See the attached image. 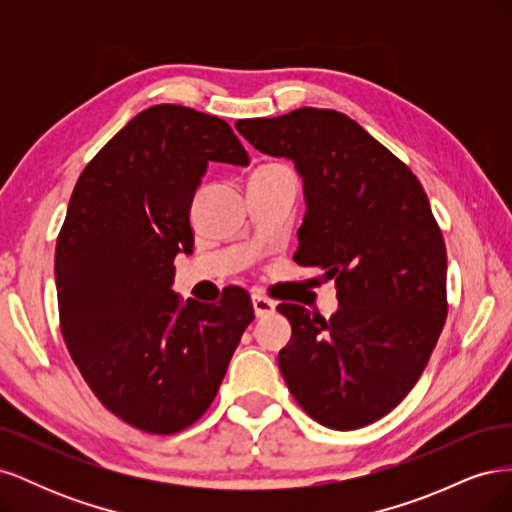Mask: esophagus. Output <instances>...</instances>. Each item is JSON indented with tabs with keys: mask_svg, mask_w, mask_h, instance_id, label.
Instances as JSON below:
<instances>
[{
	"mask_svg": "<svg viewBox=\"0 0 512 512\" xmlns=\"http://www.w3.org/2000/svg\"><path fill=\"white\" fill-rule=\"evenodd\" d=\"M252 305H254L256 318H265V316H271L275 312V303L271 299H267L265 294H260V292L252 294Z\"/></svg>",
	"mask_w": 512,
	"mask_h": 512,
	"instance_id": "1",
	"label": "esophagus"
}]
</instances>
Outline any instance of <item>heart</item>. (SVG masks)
Here are the masks:
<instances>
[{
	"label": "heart",
	"instance_id": "heart-1",
	"mask_svg": "<svg viewBox=\"0 0 512 512\" xmlns=\"http://www.w3.org/2000/svg\"><path fill=\"white\" fill-rule=\"evenodd\" d=\"M267 166H280V164H267Z\"/></svg>",
	"mask_w": 512,
	"mask_h": 512
}]
</instances>
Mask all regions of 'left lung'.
Masks as SVG:
<instances>
[{
    "instance_id": "left-lung-1",
    "label": "left lung",
    "mask_w": 512,
    "mask_h": 512,
    "mask_svg": "<svg viewBox=\"0 0 512 512\" xmlns=\"http://www.w3.org/2000/svg\"><path fill=\"white\" fill-rule=\"evenodd\" d=\"M237 130L258 151L297 164L307 213L294 262L337 286L329 320L277 305L292 327L277 356L288 391L329 429L374 423L421 378L448 314L446 245L423 185L331 108L241 119Z\"/></svg>"
}]
</instances>
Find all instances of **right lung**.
Masks as SVG:
<instances>
[{
  "mask_svg": "<svg viewBox=\"0 0 512 512\" xmlns=\"http://www.w3.org/2000/svg\"><path fill=\"white\" fill-rule=\"evenodd\" d=\"M209 162L250 156L220 117L156 104L85 166L55 247L59 327L89 389L147 433L194 425L218 395L252 299L181 305L175 256L194 252L190 209Z\"/></svg>",
  "mask_w": 512,
  "mask_h": 512,
  "instance_id": "add662e5",
  "label": "right lung"
}]
</instances>
